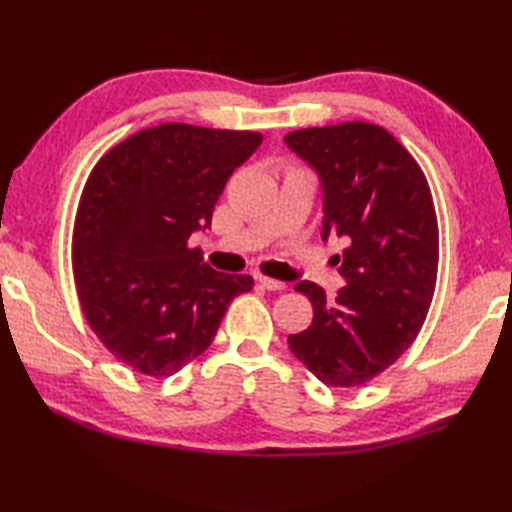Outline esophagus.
<instances>
[{
    "label": "esophagus",
    "instance_id": "1",
    "mask_svg": "<svg viewBox=\"0 0 512 512\" xmlns=\"http://www.w3.org/2000/svg\"><path fill=\"white\" fill-rule=\"evenodd\" d=\"M259 284H262L266 290H286L288 284L286 281H279V279H273V277H259Z\"/></svg>",
    "mask_w": 512,
    "mask_h": 512
}]
</instances>
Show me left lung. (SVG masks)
Instances as JSON below:
<instances>
[{"label":"left lung","mask_w":512,"mask_h":512,"mask_svg":"<svg viewBox=\"0 0 512 512\" xmlns=\"http://www.w3.org/2000/svg\"><path fill=\"white\" fill-rule=\"evenodd\" d=\"M286 145L319 173L323 231L347 239L339 273L347 286L312 303L308 330L288 336L292 354L330 387L372 380L416 341L436 290L438 217L420 165L387 129L339 123L286 134Z\"/></svg>","instance_id":"1"}]
</instances>
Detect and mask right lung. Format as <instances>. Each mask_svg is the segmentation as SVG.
Returning a JSON list of instances; mask_svg holds the SVG:
<instances>
[{
  "mask_svg": "<svg viewBox=\"0 0 512 512\" xmlns=\"http://www.w3.org/2000/svg\"><path fill=\"white\" fill-rule=\"evenodd\" d=\"M259 132L162 123L96 162L72 235L76 295L90 328L118 361L173 376L215 339L250 275H224L189 248L211 226L231 173L262 145Z\"/></svg>",
  "mask_w": 512,
  "mask_h": 512,
  "instance_id": "obj_1",
  "label": "right lung"
}]
</instances>
